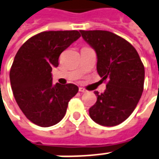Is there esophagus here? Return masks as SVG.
<instances>
[{
  "instance_id": "34e87169",
  "label": "esophagus",
  "mask_w": 159,
  "mask_h": 159,
  "mask_svg": "<svg viewBox=\"0 0 159 159\" xmlns=\"http://www.w3.org/2000/svg\"><path fill=\"white\" fill-rule=\"evenodd\" d=\"M79 91L81 93H86V89H84L83 88H79Z\"/></svg>"
}]
</instances>
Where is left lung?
<instances>
[{
	"label": "left lung",
	"instance_id": "8db88e82",
	"mask_svg": "<svg viewBox=\"0 0 159 159\" xmlns=\"http://www.w3.org/2000/svg\"><path fill=\"white\" fill-rule=\"evenodd\" d=\"M80 33L96 53L98 74L107 81L103 93L95 91L97 101L89 116L99 125L117 126L129 117L141 97L144 65L134 46L118 35L102 30Z\"/></svg>",
	"mask_w": 159,
	"mask_h": 159
}]
</instances>
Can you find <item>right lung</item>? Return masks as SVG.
<instances>
[{"label": "right lung", "instance_id": "add662e5", "mask_svg": "<svg viewBox=\"0 0 159 159\" xmlns=\"http://www.w3.org/2000/svg\"><path fill=\"white\" fill-rule=\"evenodd\" d=\"M81 37L78 31H49L22 45L10 70V83L18 106L25 117L42 127L56 125L65 115L78 87L52 83V70L60 54Z\"/></svg>", "mask_w": 159, "mask_h": 159}]
</instances>
